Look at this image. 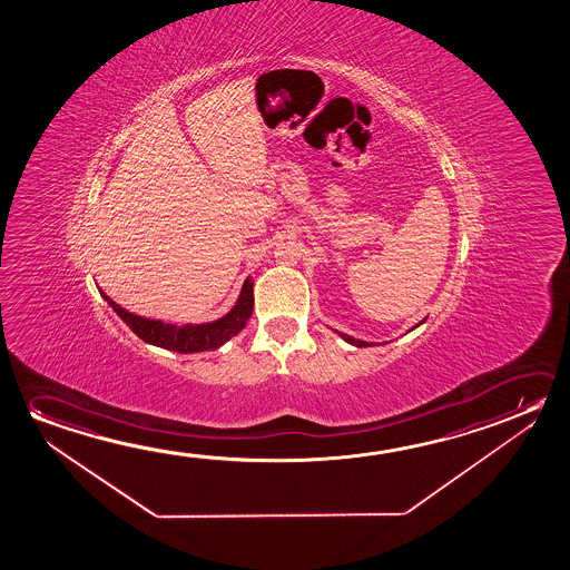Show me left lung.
Segmentation results:
<instances>
[{
    "instance_id": "obj_1",
    "label": "left lung",
    "mask_w": 570,
    "mask_h": 570,
    "mask_svg": "<svg viewBox=\"0 0 570 570\" xmlns=\"http://www.w3.org/2000/svg\"><path fill=\"white\" fill-rule=\"evenodd\" d=\"M338 335L343 336L346 343L354 344V346H368L371 343H364V341H358V338H353V336L343 335V333H338Z\"/></svg>"
}]
</instances>
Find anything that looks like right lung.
<instances>
[{
    "label": "right lung",
    "instance_id": "right-lung-1",
    "mask_svg": "<svg viewBox=\"0 0 570 570\" xmlns=\"http://www.w3.org/2000/svg\"><path fill=\"white\" fill-rule=\"evenodd\" d=\"M102 297L110 307L115 308V313L130 326V331L138 338H142L145 343L160 346L166 351H174V353H202V351H216L247 325L249 316L254 313V281L249 277L245 279L235 307L226 316L217 318L214 323H204V325L176 326L163 323V321L136 316L117 305L105 293H102Z\"/></svg>",
    "mask_w": 570,
    "mask_h": 570
}]
</instances>
